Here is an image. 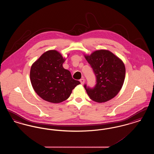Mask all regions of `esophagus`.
<instances>
[{"label":"esophagus","mask_w":154,"mask_h":154,"mask_svg":"<svg viewBox=\"0 0 154 154\" xmlns=\"http://www.w3.org/2000/svg\"><path fill=\"white\" fill-rule=\"evenodd\" d=\"M80 81L81 84L82 85V84H84V83L85 82V80L84 79H81L80 80Z\"/></svg>","instance_id":"esophagus-1"}]
</instances>
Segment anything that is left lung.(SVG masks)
<instances>
[{
    "label": "left lung",
    "instance_id": "8db88e82",
    "mask_svg": "<svg viewBox=\"0 0 154 154\" xmlns=\"http://www.w3.org/2000/svg\"><path fill=\"white\" fill-rule=\"evenodd\" d=\"M95 74L94 88L84 85L87 94L94 101L106 102L117 95L124 84L125 67L123 62L108 50H100L85 55Z\"/></svg>",
    "mask_w": 154,
    "mask_h": 154
}]
</instances>
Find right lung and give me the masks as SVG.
Returning <instances> with one entry per match:
<instances>
[{
  "label": "right lung",
  "mask_w": 154,
  "mask_h": 154,
  "mask_svg": "<svg viewBox=\"0 0 154 154\" xmlns=\"http://www.w3.org/2000/svg\"><path fill=\"white\" fill-rule=\"evenodd\" d=\"M65 59L56 50L44 52L31 66L30 79L37 94L43 100L59 103L67 99L80 81L62 66Z\"/></svg>",
  "instance_id": "1"
}]
</instances>
